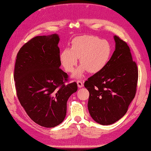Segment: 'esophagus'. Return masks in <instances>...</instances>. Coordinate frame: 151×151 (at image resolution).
<instances>
[{
	"instance_id": "esophagus-1",
	"label": "esophagus",
	"mask_w": 151,
	"mask_h": 151,
	"mask_svg": "<svg viewBox=\"0 0 151 151\" xmlns=\"http://www.w3.org/2000/svg\"><path fill=\"white\" fill-rule=\"evenodd\" d=\"M77 84H78V86L79 88H83V84L82 83V81H80V80H78L77 81Z\"/></svg>"
}]
</instances>
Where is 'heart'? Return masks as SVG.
<instances>
[{"instance_id": "heart-1", "label": "heart", "mask_w": 151, "mask_h": 151, "mask_svg": "<svg viewBox=\"0 0 151 151\" xmlns=\"http://www.w3.org/2000/svg\"><path fill=\"white\" fill-rule=\"evenodd\" d=\"M112 47L106 40L95 36H80L71 42L60 54V61L68 72H73L80 58L81 65L74 73L76 78H82L86 72L97 73L106 67L111 56Z\"/></svg>"}]
</instances>
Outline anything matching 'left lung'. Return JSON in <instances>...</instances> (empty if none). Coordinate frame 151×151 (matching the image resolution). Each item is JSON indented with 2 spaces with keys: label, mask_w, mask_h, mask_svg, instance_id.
<instances>
[{
  "label": "left lung",
  "mask_w": 151,
  "mask_h": 151,
  "mask_svg": "<svg viewBox=\"0 0 151 151\" xmlns=\"http://www.w3.org/2000/svg\"><path fill=\"white\" fill-rule=\"evenodd\" d=\"M115 51L104 70L84 83L89 92L88 107L92 119L109 125L122 118L136 93L138 70L127 44L114 36Z\"/></svg>",
  "instance_id": "1"
}]
</instances>
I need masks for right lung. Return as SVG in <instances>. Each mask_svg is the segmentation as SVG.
I'll return each mask as SVG.
<instances>
[{"label":"right lung","instance_id":"obj_1","mask_svg":"<svg viewBox=\"0 0 151 151\" xmlns=\"http://www.w3.org/2000/svg\"><path fill=\"white\" fill-rule=\"evenodd\" d=\"M60 37L36 36L20 49L14 79L18 100L32 120L52 128L64 120L67 101L78 90L76 82L65 85L68 74L60 67Z\"/></svg>","mask_w":151,"mask_h":151}]
</instances>
